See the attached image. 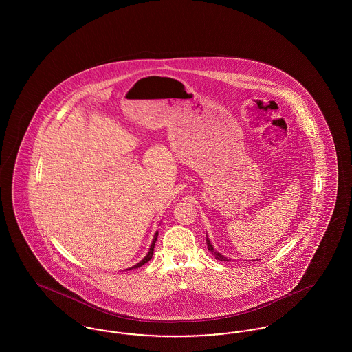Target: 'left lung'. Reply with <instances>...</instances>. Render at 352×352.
I'll use <instances>...</instances> for the list:
<instances>
[{"instance_id":"obj_1","label":"left lung","mask_w":352,"mask_h":352,"mask_svg":"<svg viewBox=\"0 0 352 352\" xmlns=\"http://www.w3.org/2000/svg\"><path fill=\"white\" fill-rule=\"evenodd\" d=\"M206 241H207V248H208V251L211 252V253L215 256V258H218L220 261H230V260H231V258H227L226 256H223L221 253H219V252L214 248V245L211 244V241H210L208 236L206 237Z\"/></svg>"}]
</instances>
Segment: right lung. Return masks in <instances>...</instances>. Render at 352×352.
I'll return each instance as SVG.
<instances>
[{"instance_id":"1","label":"right lung","mask_w":352,"mask_h":352,"mask_svg":"<svg viewBox=\"0 0 352 352\" xmlns=\"http://www.w3.org/2000/svg\"><path fill=\"white\" fill-rule=\"evenodd\" d=\"M157 237H158V231L154 234V237H153V241H151V248H149V252L146 253V256L138 263V264H135L134 267H132V268L129 269H137L140 268V267H142L144 264H146L149 260H151V257H153V252H154V245H155V241H157Z\"/></svg>"}]
</instances>
